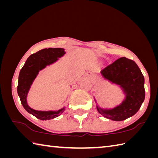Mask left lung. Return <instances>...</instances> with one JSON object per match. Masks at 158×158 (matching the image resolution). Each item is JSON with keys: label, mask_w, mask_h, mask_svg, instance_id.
<instances>
[{"label": "left lung", "mask_w": 158, "mask_h": 158, "mask_svg": "<svg viewBox=\"0 0 158 158\" xmlns=\"http://www.w3.org/2000/svg\"><path fill=\"white\" fill-rule=\"evenodd\" d=\"M100 75L106 81L122 89L123 99L113 108H104L98 105L96 109L106 118L119 122L133 116L140 109L145 97V78L138 65L125 57L103 67Z\"/></svg>", "instance_id": "1"}]
</instances>
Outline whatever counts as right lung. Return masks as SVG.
I'll use <instances>...</instances> for the list:
<instances>
[{"instance_id": "obj_1", "label": "right lung", "mask_w": 158, "mask_h": 158, "mask_svg": "<svg viewBox=\"0 0 158 158\" xmlns=\"http://www.w3.org/2000/svg\"><path fill=\"white\" fill-rule=\"evenodd\" d=\"M66 53L65 49L64 48H48L40 50L28 57L19 72L18 94L22 105L26 111L41 120L56 118L64 111L66 106H64L58 110H39L32 109L29 106L27 100L29 91L39 72L46 68L47 66L58 61Z\"/></svg>"}]
</instances>
